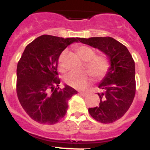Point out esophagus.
I'll list each match as a JSON object with an SVG mask.
<instances>
[{
    "instance_id": "obj_1",
    "label": "esophagus",
    "mask_w": 150,
    "mask_h": 150,
    "mask_svg": "<svg viewBox=\"0 0 150 150\" xmlns=\"http://www.w3.org/2000/svg\"><path fill=\"white\" fill-rule=\"evenodd\" d=\"M79 93H80V95L83 97H86L88 95V92H86V91H80Z\"/></svg>"
}]
</instances>
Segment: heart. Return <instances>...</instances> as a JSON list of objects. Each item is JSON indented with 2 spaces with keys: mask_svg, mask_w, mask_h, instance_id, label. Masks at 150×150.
Instances as JSON below:
<instances>
[{
  "mask_svg": "<svg viewBox=\"0 0 150 150\" xmlns=\"http://www.w3.org/2000/svg\"><path fill=\"white\" fill-rule=\"evenodd\" d=\"M78 56L83 61L86 62V68L95 79H100L106 76L110 67L109 59L104 54L95 55V51L92 48L85 45L76 47ZM65 51L62 52L59 58V67L62 71H64L62 64V59ZM86 72L76 74L71 72L64 76V81L67 84L76 88H84L91 82V76Z\"/></svg>",
  "mask_w": 150,
  "mask_h": 150,
  "instance_id": "1",
  "label": "heart"
}]
</instances>
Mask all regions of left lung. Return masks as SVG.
Returning a JSON list of instances; mask_svg holds the SVG:
<instances>
[{
	"label": "left lung",
	"mask_w": 150,
	"mask_h": 150,
	"mask_svg": "<svg viewBox=\"0 0 150 150\" xmlns=\"http://www.w3.org/2000/svg\"><path fill=\"white\" fill-rule=\"evenodd\" d=\"M84 44L98 49L109 59L110 67L98 85L100 104L88 108L90 115L102 123L120 120L129 109L135 95V65L126 46L112 38H78Z\"/></svg>",
	"instance_id": "left-lung-1"
}]
</instances>
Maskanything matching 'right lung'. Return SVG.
Returning a JSON list of instances; mask_svg holds the SVG:
<instances>
[{"label":"right lung","instance_id":"right-lung-1","mask_svg":"<svg viewBox=\"0 0 150 150\" xmlns=\"http://www.w3.org/2000/svg\"><path fill=\"white\" fill-rule=\"evenodd\" d=\"M78 38L42 35L25 47L17 65L16 91L21 105L32 120L52 125L66 114L69 99L77 91L59 88L57 67L63 50ZM57 85L58 88L55 87Z\"/></svg>","mask_w":150,"mask_h":150}]
</instances>
